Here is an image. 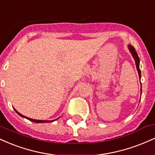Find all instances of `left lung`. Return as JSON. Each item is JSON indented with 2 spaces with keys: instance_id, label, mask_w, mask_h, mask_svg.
<instances>
[{
  "instance_id": "1",
  "label": "left lung",
  "mask_w": 155,
  "mask_h": 155,
  "mask_svg": "<svg viewBox=\"0 0 155 155\" xmlns=\"http://www.w3.org/2000/svg\"><path fill=\"white\" fill-rule=\"evenodd\" d=\"M128 47H129L130 51L131 54H132V55H133V58H134L135 62H136V68H137V71H138V75H139V78L140 79V68H139V63H140L139 58H138V54H137V52L136 51V49H135V48L133 47L132 45H129ZM140 85H141V84H140ZM140 92H142L141 89H140Z\"/></svg>"
}]
</instances>
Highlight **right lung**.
Masks as SVG:
<instances>
[{"instance_id": "right-lung-1", "label": "right lung", "mask_w": 155, "mask_h": 155, "mask_svg": "<svg viewBox=\"0 0 155 155\" xmlns=\"http://www.w3.org/2000/svg\"><path fill=\"white\" fill-rule=\"evenodd\" d=\"M15 111L17 112V114H18L19 115V116L20 117H24V118H26V119H28V120H30V121H32V122H36V123H44V122H54V120H52V121H48V120H33V119H31V118H28V117H25V116H23L22 114H21L20 113H19L18 111H17V110L16 109H15Z\"/></svg>"}]
</instances>
